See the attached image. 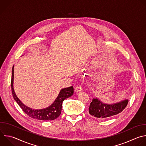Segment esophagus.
<instances>
[{
    "mask_svg": "<svg viewBox=\"0 0 146 146\" xmlns=\"http://www.w3.org/2000/svg\"><path fill=\"white\" fill-rule=\"evenodd\" d=\"M83 90V88L81 85H78L75 88V91L76 92H80Z\"/></svg>",
    "mask_w": 146,
    "mask_h": 146,
    "instance_id": "obj_1",
    "label": "esophagus"
}]
</instances>
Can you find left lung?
Here are the masks:
<instances>
[{"instance_id": "8db88e82", "label": "left lung", "mask_w": 146, "mask_h": 146, "mask_svg": "<svg viewBox=\"0 0 146 146\" xmlns=\"http://www.w3.org/2000/svg\"><path fill=\"white\" fill-rule=\"evenodd\" d=\"M128 103V99L109 104L101 102L98 98H94L90 103L89 113L92 116L100 119H106L121 112Z\"/></svg>"}]
</instances>
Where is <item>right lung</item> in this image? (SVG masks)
<instances>
[{
  "label": "right lung",
  "mask_w": 146,
  "mask_h": 146,
  "mask_svg": "<svg viewBox=\"0 0 146 146\" xmlns=\"http://www.w3.org/2000/svg\"><path fill=\"white\" fill-rule=\"evenodd\" d=\"M14 66L12 69V76L11 86L12 94L14 100L22 108L23 111L29 116L39 120H53L57 119L61 114L62 110V104L64 100L73 94V87L62 89L54 103L49 107L42 110H34L24 105L18 98L14 89Z\"/></svg>",
  "instance_id": "add662e5"
}]
</instances>
